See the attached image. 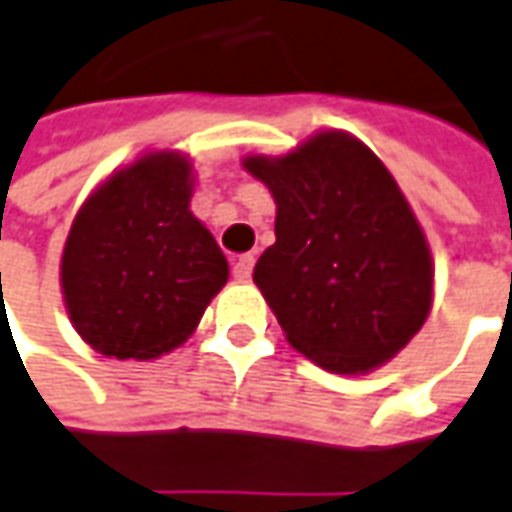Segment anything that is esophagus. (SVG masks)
<instances>
[{
  "instance_id": "1",
  "label": "esophagus",
  "mask_w": 512,
  "mask_h": 512,
  "mask_svg": "<svg viewBox=\"0 0 512 512\" xmlns=\"http://www.w3.org/2000/svg\"><path fill=\"white\" fill-rule=\"evenodd\" d=\"M253 264H256V256L253 253H248V256H239L234 262V267H231V273H234L236 281H248L250 273H253Z\"/></svg>"
}]
</instances>
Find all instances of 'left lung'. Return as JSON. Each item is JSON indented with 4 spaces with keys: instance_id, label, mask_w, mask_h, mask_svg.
<instances>
[{
    "instance_id": "1",
    "label": "left lung",
    "mask_w": 512,
    "mask_h": 512,
    "mask_svg": "<svg viewBox=\"0 0 512 512\" xmlns=\"http://www.w3.org/2000/svg\"><path fill=\"white\" fill-rule=\"evenodd\" d=\"M276 200V245L253 281L287 343L331 373H370L421 331L435 264L382 161L345 130L242 161Z\"/></svg>"
}]
</instances>
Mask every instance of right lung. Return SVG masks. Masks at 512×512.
<instances>
[{"mask_svg":"<svg viewBox=\"0 0 512 512\" xmlns=\"http://www.w3.org/2000/svg\"><path fill=\"white\" fill-rule=\"evenodd\" d=\"M189 155L150 150L86 197L61 256L66 315L102 357L155 359L189 340L228 262L192 203Z\"/></svg>","mask_w":512,"mask_h":512,"instance_id":"1","label":"right lung"}]
</instances>
